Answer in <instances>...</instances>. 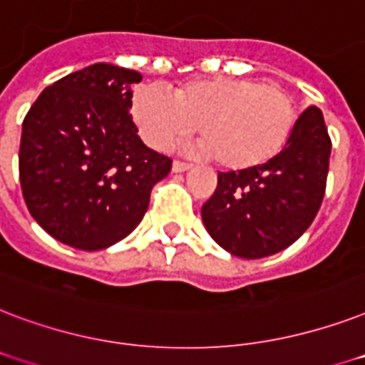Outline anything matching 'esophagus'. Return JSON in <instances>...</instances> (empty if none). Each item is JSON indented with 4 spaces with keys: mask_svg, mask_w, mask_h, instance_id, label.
<instances>
[{
    "mask_svg": "<svg viewBox=\"0 0 365 365\" xmlns=\"http://www.w3.org/2000/svg\"><path fill=\"white\" fill-rule=\"evenodd\" d=\"M190 168H192L190 163H185V162H179V160H175L173 165H171V171H173V173H185V171H188Z\"/></svg>",
    "mask_w": 365,
    "mask_h": 365,
    "instance_id": "obj_1",
    "label": "esophagus"
}]
</instances>
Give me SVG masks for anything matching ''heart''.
<instances>
[{
  "label": "heart",
  "instance_id": "1",
  "mask_svg": "<svg viewBox=\"0 0 365 365\" xmlns=\"http://www.w3.org/2000/svg\"><path fill=\"white\" fill-rule=\"evenodd\" d=\"M131 118L154 150L168 152L200 125V150L230 171L272 160L289 140L297 110L285 89L251 78H207L182 83L173 98L158 87H143L131 103Z\"/></svg>",
  "mask_w": 365,
  "mask_h": 365
}]
</instances>
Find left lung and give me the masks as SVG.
<instances>
[{"label":"left lung","mask_w":365,"mask_h":365,"mask_svg":"<svg viewBox=\"0 0 365 365\" xmlns=\"http://www.w3.org/2000/svg\"><path fill=\"white\" fill-rule=\"evenodd\" d=\"M329 154L324 114L310 106L272 160L219 173L213 196L202 207L209 236L230 255L244 259H261L289 247L320 209Z\"/></svg>","instance_id":"8db88e82"}]
</instances>
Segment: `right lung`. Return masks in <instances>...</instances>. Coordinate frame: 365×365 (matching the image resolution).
<instances>
[{"instance_id": "right-lung-1", "label": "right lung", "mask_w": 365, "mask_h": 365, "mask_svg": "<svg viewBox=\"0 0 365 365\" xmlns=\"http://www.w3.org/2000/svg\"><path fill=\"white\" fill-rule=\"evenodd\" d=\"M135 70L97 62L45 87L22 123V196L62 244L106 250L137 228L171 160L140 140L129 114Z\"/></svg>"}]
</instances>
